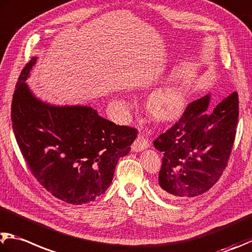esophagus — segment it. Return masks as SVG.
Masks as SVG:
<instances>
[{"instance_id":"obj_1","label":"esophagus","mask_w":252,"mask_h":252,"mask_svg":"<svg viewBox=\"0 0 252 252\" xmlns=\"http://www.w3.org/2000/svg\"><path fill=\"white\" fill-rule=\"evenodd\" d=\"M149 146H150L149 141L146 140L143 135L140 134L138 138L135 139L131 148H132V151H134V152H140V151H143L144 149H148Z\"/></svg>"}]
</instances>
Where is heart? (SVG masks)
Here are the masks:
<instances>
[{
  "mask_svg": "<svg viewBox=\"0 0 252 252\" xmlns=\"http://www.w3.org/2000/svg\"><path fill=\"white\" fill-rule=\"evenodd\" d=\"M185 95L177 86H167L158 89L150 99V110L158 120H171L181 113Z\"/></svg>",
  "mask_w": 252,
  "mask_h": 252,
  "instance_id": "1",
  "label": "heart"
}]
</instances>
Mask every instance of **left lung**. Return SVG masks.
Instances as JSON below:
<instances>
[{
	"label": "left lung",
	"instance_id": "1",
	"mask_svg": "<svg viewBox=\"0 0 252 252\" xmlns=\"http://www.w3.org/2000/svg\"><path fill=\"white\" fill-rule=\"evenodd\" d=\"M210 94L186 107L175 125L154 140L163 152L158 190L172 199H185L207 191L225 170L236 136L238 94L208 110Z\"/></svg>",
	"mask_w": 252,
	"mask_h": 252
}]
</instances>
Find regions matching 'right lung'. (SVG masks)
I'll list each match as a JSON object with an SVG mask.
<instances>
[{
	"mask_svg": "<svg viewBox=\"0 0 252 252\" xmlns=\"http://www.w3.org/2000/svg\"><path fill=\"white\" fill-rule=\"evenodd\" d=\"M36 59L23 68L13 94L16 142L32 174L55 197L90 203L109 189L136 130L117 126L88 106H54L36 98L25 82Z\"/></svg>",
	"mask_w": 252,
	"mask_h": 252,
	"instance_id": "obj_1",
	"label": "right lung"
}]
</instances>
